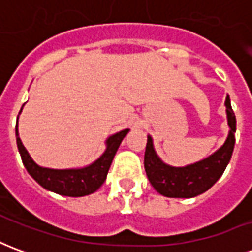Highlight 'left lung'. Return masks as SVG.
Segmentation results:
<instances>
[{"instance_id":"8db88e82","label":"left lung","mask_w":252,"mask_h":252,"mask_svg":"<svg viewBox=\"0 0 252 252\" xmlns=\"http://www.w3.org/2000/svg\"><path fill=\"white\" fill-rule=\"evenodd\" d=\"M227 106L229 135L220 150L201 162L190 164L186 167H171L164 164L153 147V139L148 136L146 153H144V169L148 181L154 189L164 197L171 198H190L204 193L216 184L227 167L232 157L235 146V131H236V117L233 113L229 97L225 99Z\"/></svg>"}]
</instances>
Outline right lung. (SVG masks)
<instances>
[{
    "label": "right lung",
    "instance_id": "add662e5",
    "mask_svg": "<svg viewBox=\"0 0 252 252\" xmlns=\"http://www.w3.org/2000/svg\"><path fill=\"white\" fill-rule=\"evenodd\" d=\"M128 131L129 129H124L110 136L106 140L105 153L94 163L78 170H54L37 166L32 160L28 151L25 150L20 140L17 124H16V140H17L19 153L21 155V160L24 163L25 169L39 185L58 194L68 195V197H82V195L94 193L104 184L112 160L115 158L116 151Z\"/></svg>",
    "mask_w": 252,
    "mask_h": 252
}]
</instances>
